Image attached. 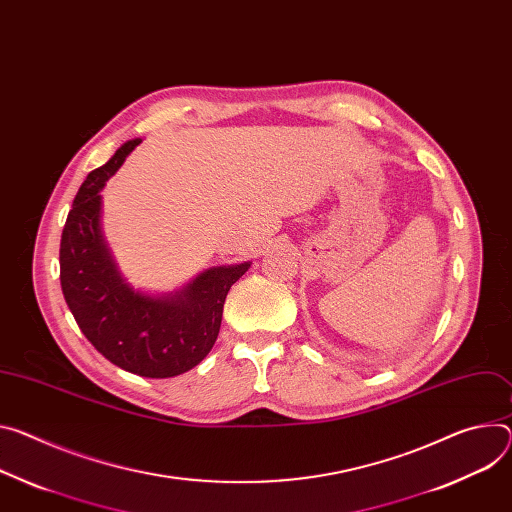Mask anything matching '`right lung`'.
I'll return each mask as SVG.
<instances>
[{
    "instance_id": "obj_1",
    "label": "right lung",
    "mask_w": 512,
    "mask_h": 512,
    "mask_svg": "<svg viewBox=\"0 0 512 512\" xmlns=\"http://www.w3.org/2000/svg\"><path fill=\"white\" fill-rule=\"evenodd\" d=\"M138 143H124L81 183L61 237V288L81 333L108 361L143 378H173L210 353L226 294L251 263L212 267L167 298L122 280L102 239L100 192Z\"/></svg>"
}]
</instances>
